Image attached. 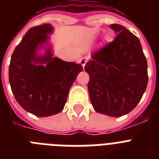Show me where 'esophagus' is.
Listing matches in <instances>:
<instances>
[{"label":"esophagus","mask_w":159,"mask_h":159,"mask_svg":"<svg viewBox=\"0 0 159 159\" xmlns=\"http://www.w3.org/2000/svg\"><path fill=\"white\" fill-rule=\"evenodd\" d=\"M87 59H88V57H82V59L80 60V63H81V64L82 65V67H83V68H84L85 65H86V63H87Z\"/></svg>","instance_id":"esophagus-1"}]
</instances>
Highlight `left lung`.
<instances>
[{
  "mask_svg": "<svg viewBox=\"0 0 159 159\" xmlns=\"http://www.w3.org/2000/svg\"><path fill=\"white\" fill-rule=\"evenodd\" d=\"M116 36L92 53L85 65L88 92L97 112L112 117L129 113L140 102L148 85V64L140 41L125 27L110 25Z\"/></svg>",
  "mask_w": 159,
  "mask_h": 159,
  "instance_id": "left-lung-1",
  "label": "left lung"
}]
</instances>
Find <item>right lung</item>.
I'll return each instance as SVG.
<instances>
[{
	"label": "right lung",
	"mask_w": 159,
	"mask_h": 159,
	"mask_svg": "<svg viewBox=\"0 0 159 159\" xmlns=\"http://www.w3.org/2000/svg\"><path fill=\"white\" fill-rule=\"evenodd\" d=\"M50 24L30 28L15 48L9 66V82L15 98L24 110L39 117L61 112L70 88L82 71L76 62L53 57ZM42 48L43 55L39 54Z\"/></svg>",
	"instance_id": "add662e5"
}]
</instances>
